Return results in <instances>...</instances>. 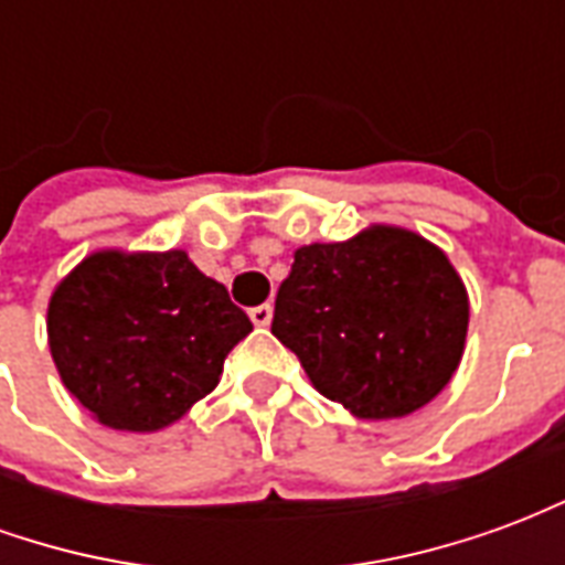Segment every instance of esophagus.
<instances>
[{"label":"esophagus","instance_id":"1","mask_svg":"<svg viewBox=\"0 0 565 565\" xmlns=\"http://www.w3.org/2000/svg\"><path fill=\"white\" fill-rule=\"evenodd\" d=\"M250 320H254L257 327H269V323H271V306H269V302H263V306L250 308Z\"/></svg>","mask_w":565,"mask_h":565}]
</instances>
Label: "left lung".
<instances>
[{"mask_svg":"<svg viewBox=\"0 0 565 565\" xmlns=\"http://www.w3.org/2000/svg\"><path fill=\"white\" fill-rule=\"evenodd\" d=\"M466 327L469 299L448 257L396 226L299 247L271 318L311 384L369 420L438 396L460 366Z\"/></svg>","mask_w":565,"mask_h":565,"instance_id":"obj_1","label":"left lung"}]
</instances>
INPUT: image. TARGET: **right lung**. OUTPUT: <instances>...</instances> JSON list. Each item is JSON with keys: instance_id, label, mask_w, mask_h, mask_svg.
<instances>
[{"instance_id": "add662e5", "label": "right lung", "mask_w": 565, "mask_h": 565, "mask_svg": "<svg viewBox=\"0 0 565 565\" xmlns=\"http://www.w3.org/2000/svg\"><path fill=\"white\" fill-rule=\"evenodd\" d=\"M254 330L226 287L184 250H103L51 296L56 372L105 426L153 433L217 387L223 360Z\"/></svg>"}]
</instances>
